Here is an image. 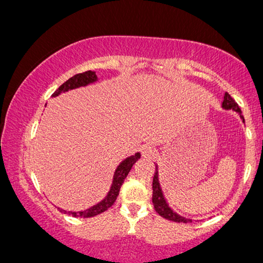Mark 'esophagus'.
I'll use <instances>...</instances> for the list:
<instances>
[{
    "label": "esophagus",
    "instance_id": "obj_1",
    "mask_svg": "<svg viewBox=\"0 0 263 263\" xmlns=\"http://www.w3.org/2000/svg\"><path fill=\"white\" fill-rule=\"evenodd\" d=\"M142 152L144 157H146V158H152L155 155V148L150 146V145H144L142 148Z\"/></svg>",
    "mask_w": 263,
    "mask_h": 263
}]
</instances>
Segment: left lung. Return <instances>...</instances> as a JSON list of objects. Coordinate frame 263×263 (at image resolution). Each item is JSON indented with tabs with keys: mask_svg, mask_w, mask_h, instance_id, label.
I'll return each instance as SVG.
<instances>
[{
	"mask_svg": "<svg viewBox=\"0 0 263 263\" xmlns=\"http://www.w3.org/2000/svg\"><path fill=\"white\" fill-rule=\"evenodd\" d=\"M222 107L224 109H233V111L238 113V115H240V118L245 123V118H243V116H242L241 108L238 107L237 103L233 99L232 97H230V94L228 92H226V94H224V99H223ZM152 190H154V194H152V203H154L155 210L160 215V216L166 218V219H170V221L178 222V223L179 222H183V223L193 222V219L181 216V215L172 210L169 206V204H167L166 199L163 195L162 187H160V184H159L158 165H157V164H156V172L154 176V182H152Z\"/></svg>",
	"mask_w": 263,
	"mask_h": 263,
	"instance_id": "left-lung-1",
	"label": "left lung"
}]
</instances>
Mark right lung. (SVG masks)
<instances>
[{"instance_id": "right-lung-1", "label": "right lung", "mask_w": 263, "mask_h": 263, "mask_svg": "<svg viewBox=\"0 0 263 263\" xmlns=\"http://www.w3.org/2000/svg\"><path fill=\"white\" fill-rule=\"evenodd\" d=\"M97 80H98L97 74H96V72H92V70H87V72L76 74V76L69 78L67 81L64 82V84H62L60 87H59L57 91L53 93V97H58L59 94L67 92V91H69V89L84 87V86L93 84V82H96ZM139 158H140V154L139 152H137L135 156L127 157L126 159H124L123 162L119 164L118 167L116 169L115 176H113V182H112L111 189H109L106 197H105L101 202L98 203V204L88 208L87 210H84V211H67V210L60 209V208H58V209L60 210L61 213L72 215V216H74V217H93L101 213H104V211H106L108 208H111L113 205V203L116 202V199H117V197H118L120 187H121V185H123L125 178H126L128 172H130L131 167L133 166V164H135Z\"/></svg>"}]
</instances>
